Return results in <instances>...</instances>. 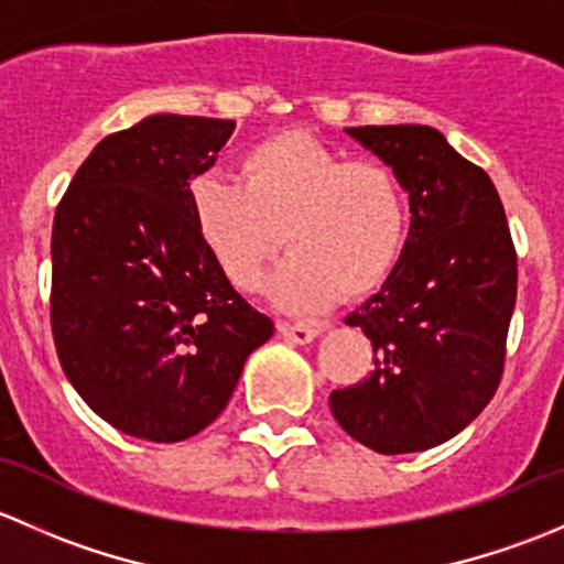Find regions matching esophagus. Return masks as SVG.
I'll return each instance as SVG.
<instances>
[{
  "label": "esophagus",
  "mask_w": 564,
  "mask_h": 564,
  "mask_svg": "<svg viewBox=\"0 0 564 564\" xmlns=\"http://www.w3.org/2000/svg\"><path fill=\"white\" fill-rule=\"evenodd\" d=\"M278 329H281L283 338L292 340V344H311V340L322 333V327L311 322H278Z\"/></svg>",
  "instance_id": "1"
}]
</instances>
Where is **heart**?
<instances>
[{
  "instance_id": "b5f03b06",
  "label": "heart",
  "mask_w": 564,
  "mask_h": 564,
  "mask_svg": "<svg viewBox=\"0 0 564 564\" xmlns=\"http://www.w3.org/2000/svg\"><path fill=\"white\" fill-rule=\"evenodd\" d=\"M198 237L235 286L256 292L283 246L292 253L270 278L278 305L308 311L335 294L382 289L409 240V193L384 163L346 161L308 133H278L240 158V180L191 182Z\"/></svg>"
}]
</instances>
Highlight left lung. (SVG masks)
Masks as SVG:
<instances>
[{
  "label": "left lung",
  "mask_w": 564,
  "mask_h": 564,
  "mask_svg": "<svg viewBox=\"0 0 564 564\" xmlns=\"http://www.w3.org/2000/svg\"><path fill=\"white\" fill-rule=\"evenodd\" d=\"M409 191L401 261L346 324L373 346V371L329 392L340 429L384 456L442 445L502 382L519 259L491 176L429 124L346 128Z\"/></svg>",
  "instance_id": "1"
}]
</instances>
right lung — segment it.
<instances>
[{
    "mask_svg": "<svg viewBox=\"0 0 564 564\" xmlns=\"http://www.w3.org/2000/svg\"><path fill=\"white\" fill-rule=\"evenodd\" d=\"M235 119L152 113L106 135L51 231V333L62 371L122 434L182 442L226 409L272 335L198 237L193 176Z\"/></svg>",
    "mask_w": 564,
    "mask_h": 564,
    "instance_id": "right-lung-1",
    "label": "right lung"
}]
</instances>
